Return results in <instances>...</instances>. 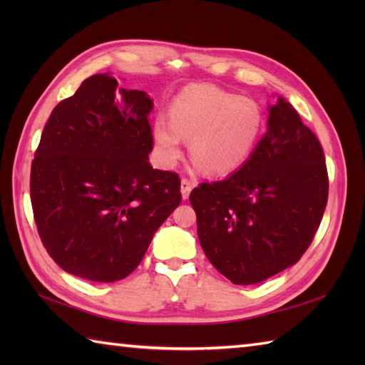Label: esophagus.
Returning <instances> with one entry per match:
<instances>
[{"instance_id": "34e87169", "label": "esophagus", "mask_w": 365, "mask_h": 365, "mask_svg": "<svg viewBox=\"0 0 365 365\" xmlns=\"http://www.w3.org/2000/svg\"><path fill=\"white\" fill-rule=\"evenodd\" d=\"M192 183L190 178H182V188H180V191H182V197L183 199H188V196H190V192H191V190H192Z\"/></svg>"}]
</instances>
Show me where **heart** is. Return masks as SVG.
Instances as JSON below:
<instances>
[{
  "instance_id": "obj_1",
  "label": "heart",
  "mask_w": 365,
  "mask_h": 365,
  "mask_svg": "<svg viewBox=\"0 0 365 365\" xmlns=\"http://www.w3.org/2000/svg\"><path fill=\"white\" fill-rule=\"evenodd\" d=\"M265 114L251 97H238L212 84H192L170 106V119L153 122V143L165 166H174L191 139L190 153L207 174L229 175L250 160Z\"/></svg>"
}]
</instances>
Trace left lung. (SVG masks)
<instances>
[{
  "label": "left lung",
  "instance_id": "1",
  "mask_svg": "<svg viewBox=\"0 0 365 365\" xmlns=\"http://www.w3.org/2000/svg\"><path fill=\"white\" fill-rule=\"evenodd\" d=\"M328 188L319 138L277 97L267 133L250 160L224 180L191 191L207 259L242 285L259 284L294 265L320 226Z\"/></svg>",
  "mask_w": 365,
  "mask_h": 365
}]
</instances>
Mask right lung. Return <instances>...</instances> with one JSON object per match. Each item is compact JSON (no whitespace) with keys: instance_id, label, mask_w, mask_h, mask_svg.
<instances>
[{"instance_id":"add662e5","label":"right lung","mask_w":365,"mask_h":365,"mask_svg":"<svg viewBox=\"0 0 365 365\" xmlns=\"http://www.w3.org/2000/svg\"><path fill=\"white\" fill-rule=\"evenodd\" d=\"M92 75L59 102L31 165V205L46 252L88 281L127 277L182 200L175 173L153 169L152 98Z\"/></svg>"}]
</instances>
